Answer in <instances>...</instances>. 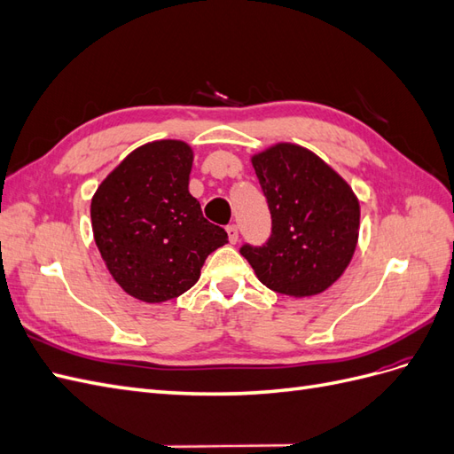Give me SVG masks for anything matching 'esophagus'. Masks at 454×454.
Wrapping results in <instances>:
<instances>
[{"label": "esophagus", "instance_id": "esophagus-1", "mask_svg": "<svg viewBox=\"0 0 454 454\" xmlns=\"http://www.w3.org/2000/svg\"><path fill=\"white\" fill-rule=\"evenodd\" d=\"M227 237H229L231 244H237V240H239V227L237 225H229L227 227Z\"/></svg>", "mask_w": 454, "mask_h": 454}]
</instances>
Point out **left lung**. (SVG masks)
<instances>
[{
  "instance_id": "obj_1",
  "label": "left lung",
  "mask_w": 454,
  "mask_h": 454,
  "mask_svg": "<svg viewBox=\"0 0 454 454\" xmlns=\"http://www.w3.org/2000/svg\"><path fill=\"white\" fill-rule=\"evenodd\" d=\"M267 197V244L240 254L269 290L312 297L335 284L358 244L360 202L352 187L310 149L280 142L252 157Z\"/></svg>"
}]
</instances>
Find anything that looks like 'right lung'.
<instances>
[{"mask_svg":"<svg viewBox=\"0 0 454 454\" xmlns=\"http://www.w3.org/2000/svg\"><path fill=\"white\" fill-rule=\"evenodd\" d=\"M191 167L189 144L149 142L122 159L92 197V232L104 263L144 303L185 294L206 257L229 242L189 193Z\"/></svg>","mask_w":454,"mask_h":454,"instance_id":"obj_1","label":"right lung"}]
</instances>
